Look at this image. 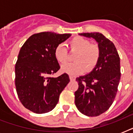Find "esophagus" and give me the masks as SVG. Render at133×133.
<instances>
[{
	"instance_id": "34e87169",
	"label": "esophagus",
	"mask_w": 133,
	"mask_h": 133,
	"mask_svg": "<svg viewBox=\"0 0 133 133\" xmlns=\"http://www.w3.org/2000/svg\"><path fill=\"white\" fill-rule=\"evenodd\" d=\"M70 81H75V77H72V76H70Z\"/></svg>"
}]
</instances>
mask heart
<instances>
[{
	"mask_svg": "<svg viewBox=\"0 0 133 133\" xmlns=\"http://www.w3.org/2000/svg\"><path fill=\"white\" fill-rule=\"evenodd\" d=\"M72 51H77L74 60L76 62L68 63L63 65L61 71L71 76H77L83 73L85 69L91 70L97 65L99 58L100 50L97 44L90 43V41L81 36H76L69 43ZM54 56L58 62L64 63L68 59V51L63 43L58 45L54 50Z\"/></svg>",
	"mask_w": 133,
	"mask_h": 133,
	"instance_id": "1",
	"label": "heart"
}]
</instances>
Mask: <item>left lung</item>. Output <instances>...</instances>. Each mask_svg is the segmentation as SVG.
<instances>
[{
  "mask_svg": "<svg viewBox=\"0 0 133 133\" xmlns=\"http://www.w3.org/2000/svg\"><path fill=\"white\" fill-rule=\"evenodd\" d=\"M79 35L94 38L100 55L92 72L76 79L79 88L75 92V105L83 115L96 117L108 110L115 100L121 77L120 58L113 43L101 33Z\"/></svg>",
  "mask_w": 133,
  "mask_h": 133,
  "instance_id": "obj_1",
  "label": "left lung"
}]
</instances>
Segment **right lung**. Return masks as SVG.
<instances>
[{
	"mask_svg": "<svg viewBox=\"0 0 133 133\" xmlns=\"http://www.w3.org/2000/svg\"><path fill=\"white\" fill-rule=\"evenodd\" d=\"M70 36L41 32L32 35L21 48L15 65V85L20 101L30 111L43 114L54 109L70 82L66 73L56 78L50 75L60 69L55 48Z\"/></svg>",
	"mask_w": 133,
	"mask_h": 133,
	"instance_id": "right-lung-1",
	"label": "right lung"
}]
</instances>
